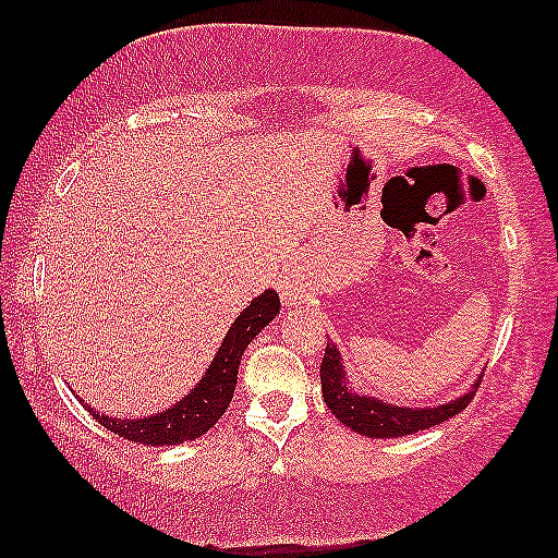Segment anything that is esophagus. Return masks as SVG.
<instances>
[{"mask_svg": "<svg viewBox=\"0 0 558 558\" xmlns=\"http://www.w3.org/2000/svg\"><path fill=\"white\" fill-rule=\"evenodd\" d=\"M281 296H287V300H292V294H289V287L281 289Z\"/></svg>", "mask_w": 558, "mask_h": 558, "instance_id": "1", "label": "esophagus"}]
</instances>
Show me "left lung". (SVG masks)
Segmentation results:
<instances>
[{"instance_id": "left-lung-1", "label": "left lung", "mask_w": 558, "mask_h": 558, "mask_svg": "<svg viewBox=\"0 0 558 558\" xmlns=\"http://www.w3.org/2000/svg\"><path fill=\"white\" fill-rule=\"evenodd\" d=\"M320 385L323 400L330 408L332 415H336L343 425H349L351 430H356L361 436L368 438H402L412 436V433L417 430L433 428V425L459 415L474 397V392H469L464 397H459V400L440 404V408L410 410L392 408V404H385L381 400L356 395L349 389V381H345V372L341 364V353H338L332 343L325 345L320 364Z\"/></svg>"}]
</instances>
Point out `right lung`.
<instances>
[{"instance_id":"right-lung-1","label":"right lung","mask_w":558,"mask_h":558,"mask_svg":"<svg viewBox=\"0 0 558 558\" xmlns=\"http://www.w3.org/2000/svg\"><path fill=\"white\" fill-rule=\"evenodd\" d=\"M277 313V292L269 289V292L256 296V300L238 315L233 328L228 330L226 341H222L220 351H217L213 366L207 368L205 379H202L199 385L194 387V392L186 395L182 402L173 404L171 410L143 417V421H118V417H107L89 410L94 421H99V425H105V428L112 430L114 436L146 446H173L205 436V433L220 421L222 412L228 410L230 400H233L238 364H241L245 345L262 332V328H266V325L274 320Z\"/></svg>"}]
</instances>
